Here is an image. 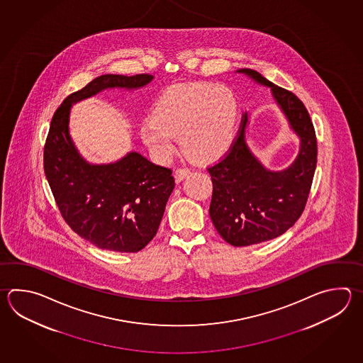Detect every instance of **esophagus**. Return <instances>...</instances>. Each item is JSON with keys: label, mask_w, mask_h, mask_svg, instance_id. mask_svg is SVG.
<instances>
[{"label": "esophagus", "mask_w": 363, "mask_h": 363, "mask_svg": "<svg viewBox=\"0 0 363 363\" xmlns=\"http://www.w3.org/2000/svg\"><path fill=\"white\" fill-rule=\"evenodd\" d=\"M189 174H190V170L186 169V168H181V169H177L174 172V178H176L177 182H181V181H184Z\"/></svg>", "instance_id": "1"}]
</instances>
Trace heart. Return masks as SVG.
Masks as SVG:
<instances>
[{
    "label": "heart",
    "instance_id": "1",
    "mask_svg": "<svg viewBox=\"0 0 363 363\" xmlns=\"http://www.w3.org/2000/svg\"><path fill=\"white\" fill-rule=\"evenodd\" d=\"M237 118V96L229 88L211 82L178 84L157 98L140 134L159 163L169 162L176 152V137L191 159L208 163L229 148Z\"/></svg>",
    "mask_w": 363,
    "mask_h": 363
}]
</instances>
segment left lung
Wrapping results in <instances>:
<instances>
[{
	"instance_id": "left-lung-1",
	"label": "left lung",
	"mask_w": 363,
	"mask_h": 363,
	"mask_svg": "<svg viewBox=\"0 0 363 363\" xmlns=\"http://www.w3.org/2000/svg\"><path fill=\"white\" fill-rule=\"evenodd\" d=\"M237 72L270 88L289 129L300 141L297 156L287 168L269 169L248 146L250 116L245 112L229 154L208 169L213 184L211 220L229 245L245 247L279 237L303 213L317 167V138L309 113L294 93L255 69L240 68Z\"/></svg>"
}]
</instances>
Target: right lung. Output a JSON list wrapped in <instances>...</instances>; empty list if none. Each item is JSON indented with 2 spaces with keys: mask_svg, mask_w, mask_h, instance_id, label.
<instances>
[{
  "mask_svg": "<svg viewBox=\"0 0 363 363\" xmlns=\"http://www.w3.org/2000/svg\"><path fill=\"white\" fill-rule=\"evenodd\" d=\"M152 74H102L67 96L52 116L44 169L60 213L76 234L101 250L138 252L152 240L174 189L172 170L130 151L113 163L93 164L69 133L74 104L107 89H142Z\"/></svg>",
  "mask_w": 363,
  "mask_h": 363,
  "instance_id": "obj_1",
  "label": "right lung"
}]
</instances>
